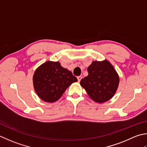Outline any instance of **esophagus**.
<instances>
[{"label": "esophagus", "mask_w": 147, "mask_h": 147, "mask_svg": "<svg viewBox=\"0 0 147 147\" xmlns=\"http://www.w3.org/2000/svg\"><path fill=\"white\" fill-rule=\"evenodd\" d=\"M82 76H78L77 77V80H78V81H79V82H80V80H81L82 79Z\"/></svg>", "instance_id": "34e87169"}]
</instances>
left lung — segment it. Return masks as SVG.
<instances>
[{"instance_id": "1", "label": "left lung", "mask_w": 147, "mask_h": 147, "mask_svg": "<svg viewBox=\"0 0 147 147\" xmlns=\"http://www.w3.org/2000/svg\"><path fill=\"white\" fill-rule=\"evenodd\" d=\"M88 76L80 80V85L96 102L103 103L114 95L119 78L113 66L105 60L93 61L88 68Z\"/></svg>"}]
</instances>
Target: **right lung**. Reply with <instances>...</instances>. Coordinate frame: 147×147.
<instances>
[{"mask_svg": "<svg viewBox=\"0 0 147 147\" xmlns=\"http://www.w3.org/2000/svg\"><path fill=\"white\" fill-rule=\"evenodd\" d=\"M77 81L70 71L62 67L59 62L47 61L35 70L33 82L40 98L46 102L59 100L71 84Z\"/></svg>", "mask_w": 147, "mask_h": 147, "instance_id": "obj_1", "label": "right lung"}]
</instances>
